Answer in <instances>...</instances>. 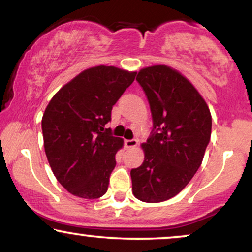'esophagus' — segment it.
Here are the masks:
<instances>
[{
    "label": "esophagus",
    "mask_w": 252,
    "mask_h": 252,
    "mask_svg": "<svg viewBox=\"0 0 252 252\" xmlns=\"http://www.w3.org/2000/svg\"><path fill=\"white\" fill-rule=\"evenodd\" d=\"M125 146L126 148H135L137 146L136 140H125Z\"/></svg>",
    "instance_id": "esophagus-1"
}]
</instances>
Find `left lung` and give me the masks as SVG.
I'll return each mask as SVG.
<instances>
[{
  "label": "left lung",
  "mask_w": 252,
  "mask_h": 252,
  "mask_svg": "<svg viewBox=\"0 0 252 252\" xmlns=\"http://www.w3.org/2000/svg\"><path fill=\"white\" fill-rule=\"evenodd\" d=\"M136 80L146 93L154 133L141 144L144 160L130 171L132 191L147 203L178 195L201 166L211 136L205 99L180 72L167 65L141 68Z\"/></svg>",
  "instance_id": "obj_1"
}]
</instances>
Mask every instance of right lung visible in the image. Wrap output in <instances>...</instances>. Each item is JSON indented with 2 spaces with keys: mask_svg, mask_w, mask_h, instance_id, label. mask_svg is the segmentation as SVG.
Returning a JSON list of instances; mask_svg holds the SVG:
<instances>
[{
  "mask_svg": "<svg viewBox=\"0 0 252 252\" xmlns=\"http://www.w3.org/2000/svg\"><path fill=\"white\" fill-rule=\"evenodd\" d=\"M136 72L116 66L89 67L64 85L42 117L43 146L57 181L81 198L102 197L124 146L105 124Z\"/></svg>",
  "mask_w": 252,
  "mask_h": 252,
  "instance_id": "add662e5",
  "label": "right lung"
}]
</instances>
